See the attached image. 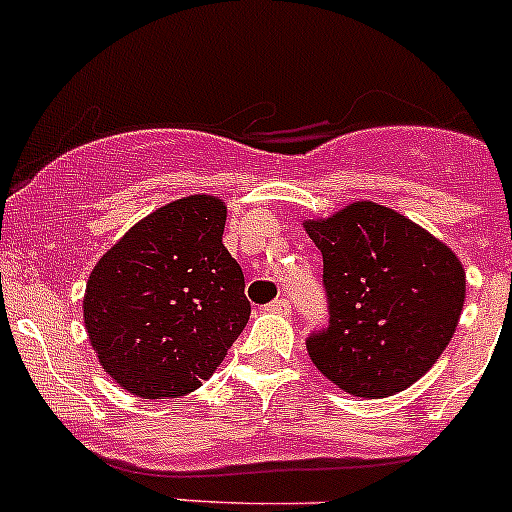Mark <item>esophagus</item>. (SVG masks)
I'll return each instance as SVG.
<instances>
[{"mask_svg":"<svg viewBox=\"0 0 512 512\" xmlns=\"http://www.w3.org/2000/svg\"><path fill=\"white\" fill-rule=\"evenodd\" d=\"M267 309H270V312H277V314H289L292 312V304H289L287 299H275V302L267 304Z\"/></svg>","mask_w":512,"mask_h":512,"instance_id":"esophagus-1","label":"esophagus"}]
</instances>
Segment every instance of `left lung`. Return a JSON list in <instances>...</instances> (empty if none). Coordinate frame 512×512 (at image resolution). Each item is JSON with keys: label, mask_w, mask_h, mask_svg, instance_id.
Returning a JSON list of instances; mask_svg holds the SVG:
<instances>
[{"label": "left lung", "mask_w": 512, "mask_h": 512, "mask_svg": "<svg viewBox=\"0 0 512 512\" xmlns=\"http://www.w3.org/2000/svg\"><path fill=\"white\" fill-rule=\"evenodd\" d=\"M324 260L329 327L309 359L352 396L409 389L451 342L466 302V270L438 237L386 205L356 200L304 220Z\"/></svg>", "instance_id": "1"}]
</instances>
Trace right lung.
<instances>
[{"instance_id": "add662e5", "label": "right lung", "mask_w": 512, "mask_h": 512, "mask_svg": "<svg viewBox=\"0 0 512 512\" xmlns=\"http://www.w3.org/2000/svg\"><path fill=\"white\" fill-rule=\"evenodd\" d=\"M227 208L188 195L138 220L96 262L84 324L103 371L141 399L198 389L250 319L245 277L225 250Z\"/></svg>"}]
</instances>
